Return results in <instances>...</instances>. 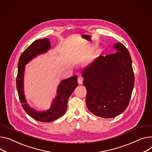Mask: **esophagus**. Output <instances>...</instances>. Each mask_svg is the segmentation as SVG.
Returning a JSON list of instances; mask_svg holds the SVG:
<instances>
[{"label": "esophagus", "instance_id": "34e87169", "mask_svg": "<svg viewBox=\"0 0 152 152\" xmlns=\"http://www.w3.org/2000/svg\"><path fill=\"white\" fill-rule=\"evenodd\" d=\"M83 78L81 77H80V76H79L78 77V83L79 84V85H81L83 83Z\"/></svg>", "mask_w": 152, "mask_h": 152}]
</instances>
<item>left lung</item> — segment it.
<instances>
[{
    "label": "left lung",
    "mask_w": 152,
    "mask_h": 152,
    "mask_svg": "<svg viewBox=\"0 0 152 152\" xmlns=\"http://www.w3.org/2000/svg\"><path fill=\"white\" fill-rule=\"evenodd\" d=\"M113 46L116 53L100 55L81 71L86 106L93 114L104 119L114 118L126 110L134 83L129 52L121 42Z\"/></svg>",
    "instance_id": "obj_1"
}]
</instances>
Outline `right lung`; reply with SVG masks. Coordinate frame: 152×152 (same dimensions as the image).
Masks as SVG:
<instances>
[{
    "instance_id": "obj_1",
    "label": "right lung",
    "mask_w": 152,
    "mask_h": 152,
    "mask_svg": "<svg viewBox=\"0 0 152 152\" xmlns=\"http://www.w3.org/2000/svg\"><path fill=\"white\" fill-rule=\"evenodd\" d=\"M50 39L44 38L34 41L20 55L18 66L16 87L20 102L25 111L34 119L42 122H50L63 116L67 110V100L78 86L77 75L63 80L57 87L56 95L49 109L38 111L28 104L24 94L25 66L34 58L48 52L51 49Z\"/></svg>"
}]
</instances>
